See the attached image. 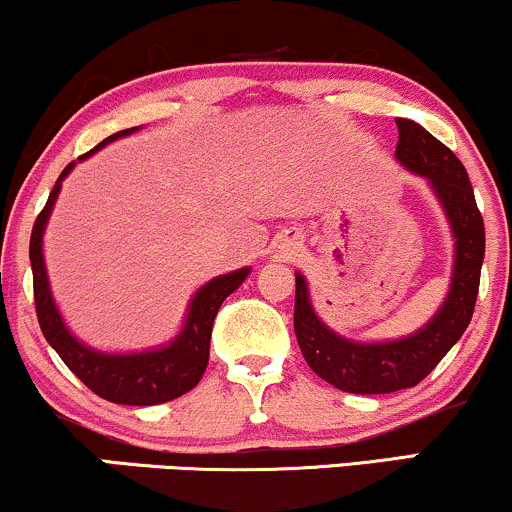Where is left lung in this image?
I'll use <instances>...</instances> for the list:
<instances>
[{
	"mask_svg": "<svg viewBox=\"0 0 512 512\" xmlns=\"http://www.w3.org/2000/svg\"><path fill=\"white\" fill-rule=\"evenodd\" d=\"M395 122L397 161L428 178L448 214L455 233V269L443 308L424 330L385 344L349 342L322 325L310 305L305 279L296 274L293 330L303 358L322 380L354 395H385L414 387L438 366L472 320L484 262V219L462 161L414 120L397 117Z\"/></svg>",
	"mask_w": 512,
	"mask_h": 512,
	"instance_id": "left-lung-1",
	"label": "left lung"
}]
</instances>
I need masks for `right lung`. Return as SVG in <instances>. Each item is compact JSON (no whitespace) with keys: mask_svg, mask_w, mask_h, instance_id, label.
<instances>
[{"mask_svg":"<svg viewBox=\"0 0 512 512\" xmlns=\"http://www.w3.org/2000/svg\"><path fill=\"white\" fill-rule=\"evenodd\" d=\"M132 132L134 127L110 134L96 149L79 156V161L91 156L93 151H98L108 142H113V139L125 137V134ZM72 168L74 163H69L62 170L55 187H52L48 202H45L43 211H40L38 219L33 223L31 233V250H28V255H31L35 315H38L40 330H43L52 349L60 354L64 366L72 370L76 378L88 390L96 392L98 397L115 404H129V407H151V404L170 402V399L190 392L202 380L209 363V342L214 317L219 313L221 303L226 301V296H231L243 284L250 269H238V272L216 276L214 281L202 286L195 293V298H192L190 313H187V322L182 332L163 349L142 351V354H101V351L88 349V346L76 342L67 327H64L62 317L55 308V301L50 296L48 272H45L43 262L45 223L50 219L52 204L60 195L62 180L67 178Z\"/></svg>","mask_w":512,"mask_h":512,"instance_id":"obj_1","label":"right lung"}]
</instances>
